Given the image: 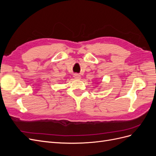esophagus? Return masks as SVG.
Listing matches in <instances>:
<instances>
[{"label":"esophagus","mask_w":156,"mask_h":156,"mask_svg":"<svg viewBox=\"0 0 156 156\" xmlns=\"http://www.w3.org/2000/svg\"><path fill=\"white\" fill-rule=\"evenodd\" d=\"M74 78L75 79H81V76H80L79 75H78V74H75L74 75Z\"/></svg>","instance_id":"34e87169"}]
</instances>
